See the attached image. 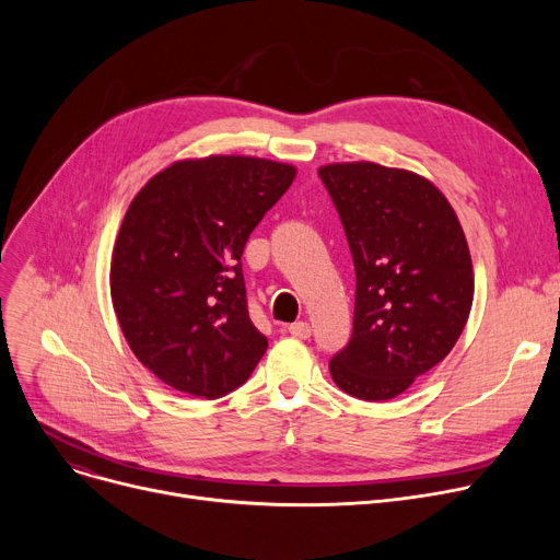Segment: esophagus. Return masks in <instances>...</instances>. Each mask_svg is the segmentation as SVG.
<instances>
[{
  "instance_id": "34e87169",
  "label": "esophagus",
  "mask_w": 560,
  "mask_h": 560,
  "mask_svg": "<svg viewBox=\"0 0 560 560\" xmlns=\"http://www.w3.org/2000/svg\"><path fill=\"white\" fill-rule=\"evenodd\" d=\"M288 331H290V336H295V338H302V340H306V338H311V325L308 322H292V325L288 327Z\"/></svg>"
}]
</instances>
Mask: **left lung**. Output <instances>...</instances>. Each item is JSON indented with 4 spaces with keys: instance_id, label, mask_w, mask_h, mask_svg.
<instances>
[{
    "instance_id": "1",
    "label": "left lung",
    "mask_w": 560,
    "mask_h": 560,
    "mask_svg": "<svg viewBox=\"0 0 560 560\" xmlns=\"http://www.w3.org/2000/svg\"><path fill=\"white\" fill-rule=\"evenodd\" d=\"M325 182L357 270L354 329L329 361L336 386L386 401L456 345L475 300V270L447 197L424 176L372 161L329 163Z\"/></svg>"
}]
</instances>
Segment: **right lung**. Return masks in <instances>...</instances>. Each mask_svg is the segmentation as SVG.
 <instances>
[{
	"label": "right lung",
	"instance_id": "1",
	"mask_svg": "<svg viewBox=\"0 0 560 560\" xmlns=\"http://www.w3.org/2000/svg\"><path fill=\"white\" fill-rule=\"evenodd\" d=\"M298 176L256 156L174 161L131 199L110 256V300L136 359L165 386L218 399L268 349L249 319L243 249Z\"/></svg>",
	"mask_w": 560,
	"mask_h": 560
}]
</instances>
